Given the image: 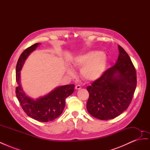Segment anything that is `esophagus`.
I'll list each match as a JSON object with an SVG mask.
<instances>
[{
	"mask_svg": "<svg viewBox=\"0 0 150 150\" xmlns=\"http://www.w3.org/2000/svg\"><path fill=\"white\" fill-rule=\"evenodd\" d=\"M75 88H76V89H77V90H79V89H80L81 88V86H79V85H76V86H75Z\"/></svg>",
	"mask_w": 150,
	"mask_h": 150,
	"instance_id": "34e87169",
	"label": "esophagus"
}]
</instances>
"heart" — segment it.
I'll return each instance as SVG.
<instances>
[{
    "mask_svg": "<svg viewBox=\"0 0 150 150\" xmlns=\"http://www.w3.org/2000/svg\"><path fill=\"white\" fill-rule=\"evenodd\" d=\"M108 57L104 52L92 51L77 56L73 65L81 68V76L86 81L93 82L99 79L103 75L106 69ZM67 74L74 75V72L70 67L66 69Z\"/></svg>",
    "mask_w": 150,
    "mask_h": 150,
    "instance_id": "heart-1",
    "label": "heart"
}]
</instances>
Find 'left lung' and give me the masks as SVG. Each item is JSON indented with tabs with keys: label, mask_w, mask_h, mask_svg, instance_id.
I'll return each instance as SVG.
<instances>
[{
	"label": "left lung",
	"mask_w": 150,
	"mask_h": 150,
	"mask_svg": "<svg viewBox=\"0 0 150 150\" xmlns=\"http://www.w3.org/2000/svg\"><path fill=\"white\" fill-rule=\"evenodd\" d=\"M116 64L87 87L88 112L101 120L113 119L123 112L132 100L137 87V72L129 56L118 46Z\"/></svg>",
	"instance_id": "1"
}]
</instances>
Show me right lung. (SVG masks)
I'll list each match as a JSON object with an SVG mask.
<instances>
[{"mask_svg": "<svg viewBox=\"0 0 150 150\" xmlns=\"http://www.w3.org/2000/svg\"><path fill=\"white\" fill-rule=\"evenodd\" d=\"M40 43H35L21 54L16 66V96L28 116L41 122L52 121L59 116L65 107V99L74 92V84L59 86L45 96L36 99L28 96L21 84V71L25 60Z\"/></svg>", "mask_w": 150, "mask_h": 150, "instance_id": "1", "label": "right lung"}]
</instances>
